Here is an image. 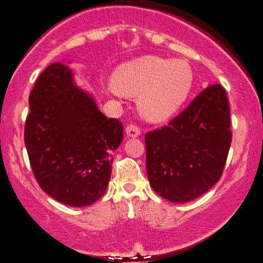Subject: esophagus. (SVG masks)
Masks as SVG:
<instances>
[{"label": "esophagus", "instance_id": "obj_1", "mask_svg": "<svg viewBox=\"0 0 263 263\" xmlns=\"http://www.w3.org/2000/svg\"><path fill=\"white\" fill-rule=\"evenodd\" d=\"M126 135L128 136V137H138L139 135H141V128L138 127L137 125L135 124H129L127 125V127H126Z\"/></svg>", "mask_w": 263, "mask_h": 263}]
</instances>
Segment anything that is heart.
<instances>
[{
    "label": "heart",
    "mask_w": 263,
    "mask_h": 263,
    "mask_svg": "<svg viewBox=\"0 0 263 263\" xmlns=\"http://www.w3.org/2000/svg\"><path fill=\"white\" fill-rule=\"evenodd\" d=\"M193 85L188 62L145 55L119 66L109 89L118 96H138L139 112L147 120L162 121L183 104Z\"/></svg>",
    "instance_id": "1"
}]
</instances>
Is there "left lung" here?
I'll return each mask as SVG.
<instances>
[{
	"instance_id": "left-lung-1",
	"label": "left lung",
	"mask_w": 263,
	"mask_h": 263,
	"mask_svg": "<svg viewBox=\"0 0 263 263\" xmlns=\"http://www.w3.org/2000/svg\"><path fill=\"white\" fill-rule=\"evenodd\" d=\"M226 89L206 87L168 125L145 135L151 187L172 202H187L220 181L232 131Z\"/></svg>"
}]
</instances>
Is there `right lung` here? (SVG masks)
Returning <instances> with one entry per match:
<instances>
[{"label":"right lung","instance_id":"1","mask_svg":"<svg viewBox=\"0 0 263 263\" xmlns=\"http://www.w3.org/2000/svg\"><path fill=\"white\" fill-rule=\"evenodd\" d=\"M29 105L24 141L40 187L64 205L97 201L110 181L112 152L124 137L121 122L103 115L62 63L40 74Z\"/></svg>","mask_w":263,"mask_h":263}]
</instances>
